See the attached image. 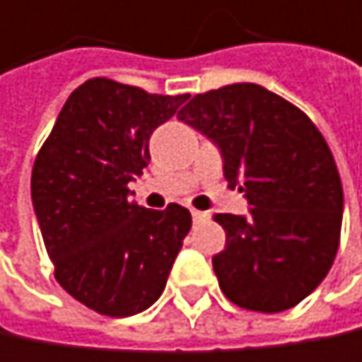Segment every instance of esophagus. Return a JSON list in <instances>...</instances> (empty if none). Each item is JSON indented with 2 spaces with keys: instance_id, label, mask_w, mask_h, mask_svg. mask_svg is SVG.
I'll return each instance as SVG.
<instances>
[{
  "instance_id": "1",
  "label": "esophagus",
  "mask_w": 362,
  "mask_h": 362,
  "mask_svg": "<svg viewBox=\"0 0 362 362\" xmlns=\"http://www.w3.org/2000/svg\"><path fill=\"white\" fill-rule=\"evenodd\" d=\"M192 216H194V223H200V221L210 218V214H208V212H202V210H192Z\"/></svg>"
}]
</instances>
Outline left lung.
Here are the masks:
<instances>
[{
	"label": "left lung",
	"mask_w": 362,
	"mask_h": 362,
	"mask_svg": "<svg viewBox=\"0 0 362 362\" xmlns=\"http://www.w3.org/2000/svg\"><path fill=\"white\" fill-rule=\"evenodd\" d=\"M179 120L210 137L250 216L214 214L225 250L212 256L223 294L256 313L302 302L338 254L344 192L334 154L315 122L281 95L235 83L198 93Z\"/></svg>",
	"instance_id": "8db88e82"
}]
</instances>
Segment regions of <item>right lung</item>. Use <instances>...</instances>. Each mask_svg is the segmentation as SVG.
<instances>
[{
    "mask_svg": "<svg viewBox=\"0 0 362 362\" xmlns=\"http://www.w3.org/2000/svg\"><path fill=\"white\" fill-rule=\"evenodd\" d=\"M187 98L89 78L68 95L35 158L30 194L56 281L100 315L152 306L192 229L179 204L148 210L129 198L150 162V135Z\"/></svg>",
    "mask_w": 362,
    "mask_h": 362,
    "instance_id": "right-lung-1",
    "label": "right lung"
}]
</instances>
